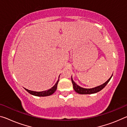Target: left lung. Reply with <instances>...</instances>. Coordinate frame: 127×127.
<instances>
[{"instance_id":"left-lung-1","label":"left lung","mask_w":127,"mask_h":127,"mask_svg":"<svg viewBox=\"0 0 127 127\" xmlns=\"http://www.w3.org/2000/svg\"><path fill=\"white\" fill-rule=\"evenodd\" d=\"M112 75L111 76V77L107 80V81L104 82V83L102 84V85L98 86L97 87L92 88V89H85V88L80 87V86L77 85V84L73 81V79H72V77L71 78V80H72V84H73V89L74 90H75V92L76 93H77L78 94H89L96 93L99 92L102 89H103V88L106 86V85L108 84V82H109L110 79L112 77Z\"/></svg>"}]
</instances>
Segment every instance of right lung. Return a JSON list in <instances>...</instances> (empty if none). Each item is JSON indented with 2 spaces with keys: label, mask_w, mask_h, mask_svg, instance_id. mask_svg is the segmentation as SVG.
I'll list each match as a JSON object with an SVG mask.
<instances>
[{
  "label": "right lung",
  "mask_w": 127,
  "mask_h": 127,
  "mask_svg": "<svg viewBox=\"0 0 127 127\" xmlns=\"http://www.w3.org/2000/svg\"><path fill=\"white\" fill-rule=\"evenodd\" d=\"M59 80L58 79V81L56 82V83L55 84L53 88H51V89H50L48 90H46V91H43V92H34V91H31V90H28L27 89H25L27 90V91L30 93L31 94H32V95H35V96H49L53 94L54 92L56 91V89H57V85L58 84V82H59Z\"/></svg>",
  "instance_id": "1"
}]
</instances>
